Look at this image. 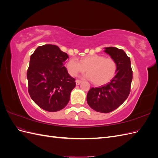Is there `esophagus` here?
<instances>
[{
  "instance_id": "1",
  "label": "esophagus",
  "mask_w": 158,
  "mask_h": 158,
  "mask_svg": "<svg viewBox=\"0 0 158 158\" xmlns=\"http://www.w3.org/2000/svg\"><path fill=\"white\" fill-rule=\"evenodd\" d=\"M81 82H82V81L80 80H76V85H79Z\"/></svg>"
}]
</instances>
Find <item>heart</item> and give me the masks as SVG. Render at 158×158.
<instances>
[{"instance_id": "heart-1", "label": "heart", "mask_w": 158, "mask_h": 158, "mask_svg": "<svg viewBox=\"0 0 158 158\" xmlns=\"http://www.w3.org/2000/svg\"><path fill=\"white\" fill-rule=\"evenodd\" d=\"M68 73L72 76L88 71L85 78L92 80L97 85L106 84L115 75L117 69L116 61L111 57L94 55L83 57L79 61L76 58L70 59L66 64Z\"/></svg>"}]
</instances>
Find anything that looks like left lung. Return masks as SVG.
<instances>
[{
    "label": "left lung",
    "mask_w": 158,
    "mask_h": 158,
    "mask_svg": "<svg viewBox=\"0 0 158 158\" xmlns=\"http://www.w3.org/2000/svg\"><path fill=\"white\" fill-rule=\"evenodd\" d=\"M105 52L116 61L117 74L107 84L91 88L87 94V102L95 111L107 113L118 108L128 97L132 70L130 57L123 49L109 47H106Z\"/></svg>",
    "instance_id": "8db88e82"
}]
</instances>
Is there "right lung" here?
Segmentation results:
<instances>
[{
    "label": "right lung",
    "mask_w": 158,
    "mask_h": 158,
    "mask_svg": "<svg viewBox=\"0 0 158 158\" xmlns=\"http://www.w3.org/2000/svg\"><path fill=\"white\" fill-rule=\"evenodd\" d=\"M68 55L55 45L38 47L31 55L27 71L28 92L45 111H60L68 104L75 79L64 66Z\"/></svg>",
    "instance_id": "obj_1"
}]
</instances>
